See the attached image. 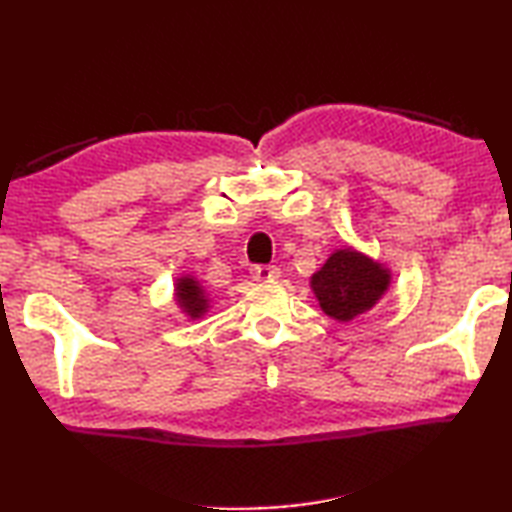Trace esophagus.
<instances>
[{"mask_svg":"<svg viewBox=\"0 0 512 512\" xmlns=\"http://www.w3.org/2000/svg\"><path fill=\"white\" fill-rule=\"evenodd\" d=\"M253 277L257 282H275L280 277L277 266H253Z\"/></svg>","mask_w":512,"mask_h":512,"instance_id":"1","label":"esophagus"}]
</instances>
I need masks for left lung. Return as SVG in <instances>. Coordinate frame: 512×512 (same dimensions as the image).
Wrapping results in <instances>:
<instances>
[{
  "label": "left lung",
  "instance_id": "obj_1",
  "mask_svg": "<svg viewBox=\"0 0 512 512\" xmlns=\"http://www.w3.org/2000/svg\"><path fill=\"white\" fill-rule=\"evenodd\" d=\"M309 284L329 318L350 323L384 298L391 287V271L361 250L345 246L327 257Z\"/></svg>",
  "mask_w": 512,
  "mask_h": 512
}]
</instances>
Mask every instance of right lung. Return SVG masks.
Segmentation results:
<instances>
[{
  "mask_svg": "<svg viewBox=\"0 0 512 512\" xmlns=\"http://www.w3.org/2000/svg\"><path fill=\"white\" fill-rule=\"evenodd\" d=\"M173 300L183 309V314L192 320L203 318L210 311V291L194 275L178 277L176 284H173Z\"/></svg>",
  "mask_w": 512,
  "mask_h": 512,
  "instance_id": "add662e5",
  "label": "right lung"
}]
</instances>
